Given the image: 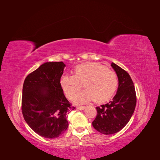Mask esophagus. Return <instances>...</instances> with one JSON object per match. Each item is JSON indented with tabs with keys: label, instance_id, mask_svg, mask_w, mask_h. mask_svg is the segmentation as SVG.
Returning a JSON list of instances; mask_svg holds the SVG:
<instances>
[{
	"label": "esophagus",
	"instance_id": "1",
	"mask_svg": "<svg viewBox=\"0 0 160 160\" xmlns=\"http://www.w3.org/2000/svg\"><path fill=\"white\" fill-rule=\"evenodd\" d=\"M86 107L85 106H79V107H77V109H79V110H83Z\"/></svg>",
	"mask_w": 160,
	"mask_h": 160
}]
</instances>
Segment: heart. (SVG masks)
<instances>
[{
    "label": "heart",
    "mask_w": 160,
    "mask_h": 160,
    "mask_svg": "<svg viewBox=\"0 0 160 160\" xmlns=\"http://www.w3.org/2000/svg\"><path fill=\"white\" fill-rule=\"evenodd\" d=\"M60 86L67 96L72 99L83 84L85 90L77 94L75 103L81 104L94 100L103 103L113 95L118 85L115 72L95 62H85L77 66L73 75H64L59 81Z\"/></svg>",
    "instance_id": "1"
}]
</instances>
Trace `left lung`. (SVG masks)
<instances>
[{
    "instance_id": "8db88e82",
    "label": "left lung",
    "mask_w": 160,
    "mask_h": 160,
    "mask_svg": "<svg viewBox=\"0 0 160 160\" xmlns=\"http://www.w3.org/2000/svg\"><path fill=\"white\" fill-rule=\"evenodd\" d=\"M111 67L118 77L117 93L108 103L96 108L98 113L92 122L97 131L105 135L118 133L127 125L137 102L133 82L128 72L114 62Z\"/></svg>"
}]
</instances>
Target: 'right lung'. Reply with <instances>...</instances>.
<instances>
[{"label": "right lung", "mask_w": 160, "mask_h": 160, "mask_svg": "<svg viewBox=\"0 0 160 160\" xmlns=\"http://www.w3.org/2000/svg\"><path fill=\"white\" fill-rule=\"evenodd\" d=\"M65 65L47 62L28 74L22 87L21 109L25 122L34 132L45 138H56L68 128L67 113L72 107L59 81Z\"/></svg>", "instance_id": "1"}]
</instances>
